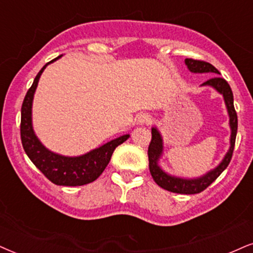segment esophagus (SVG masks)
Instances as JSON below:
<instances>
[{
  "mask_svg": "<svg viewBox=\"0 0 253 253\" xmlns=\"http://www.w3.org/2000/svg\"><path fill=\"white\" fill-rule=\"evenodd\" d=\"M150 121H152V118L149 116H147V114H141V116L137 117V123L139 124H149Z\"/></svg>",
  "mask_w": 253,
  "mask_h": 253,
  "instance_id": "1",
  "label": "esophagus"
}]
</instances>
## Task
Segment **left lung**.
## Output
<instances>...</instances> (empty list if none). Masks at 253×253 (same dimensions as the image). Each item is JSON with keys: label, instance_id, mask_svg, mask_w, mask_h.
Listing matches in <instances>:
<instances>
[{"label": "left lung", "instance_id": "obj_1", "mask_svg": "<svg viewBox=\"0 0 253 253\" xmlns=\"http://www.w3.org/2000/svg\"><path fill=\"white\" fill-rule=\"evenodd\" d=\"M185 64H187L188 69L191 72L195 73H216L219 75V71L211 64L204 62V60H198L193 58L185 59ZM202 85H210L213 88H216L220 94H223L225 100L226 108H228L229 117H230V127H231V139H230V146L229 152L226 153L225 158L220 162L219 166L213 170L209 171L208 174L200 178H194V180H187V178H180L174 177L170 175L166 174L161 168L158 166L159 158L162 154V139L160 135L159 130L156 128H152V140H150L149 147H148V160H149V171L152 174L153 180L159 187L164 188V189L171 191V193L176 194H185V195H193L198 194L201 191L206 190L217 177L222 174L223 170L228 167L230 161H231L233 148H235L236 142V135H237V127H238V119L237 113H236L235 106H233V94L231 91V87L228 84V82L224 78H220L218 76L212 77V78L208 79L204 82Z\"/></svg>", "mask_w": 253, "mask_h": 253}]
</instances>
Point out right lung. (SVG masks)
Masks as SVG:
<instances>
[{
	"mask_svg": "<svg viewBox=\"0 0 253 253\" xmlns=\"http://www.w3.org/2000/svg\"><path fill=\"white\" fill-rule=\"evenodd\" d=\"M60 57L62 56H58L42 68L41 71L37 73L31 87L25 94L21 108V140L24 152L27 153L29 159L43 172L47 180L57 185L77 187V185H84L97 180L107 167L114 149L126 141L129 135H123L116 140H112L105 143L104 146L91 150L87 154L77 156V158L55 154L42 145L37 136L35 135L33 124H31V106H33L34 93L44 69Z\"/></svg>",
	"mask_w": 253,
	"mask_h": 253,
	"instance_id": "add662e5",
	"label": "right lung"
}]
</instances>
